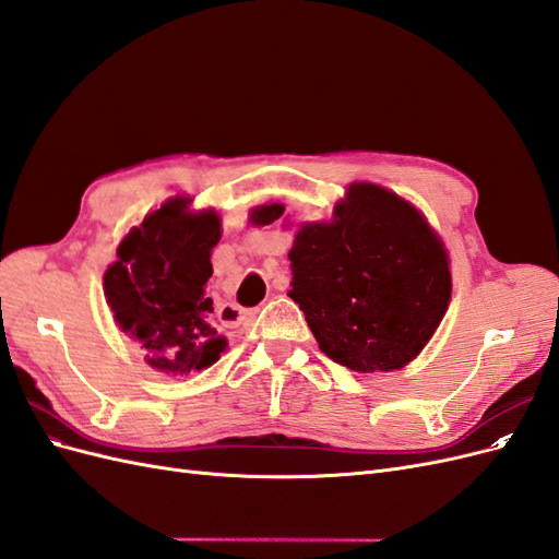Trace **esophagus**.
<instances>
[{"mask_svg":"<svg viewBox=\"0 0 559 559\" xmlns=\"http://www.w3.org/2000/svg\"><path fill=\"white\" fill-rule=\"evenodd\" d=\"M224 312V310H222ZM253 312L251 310H245V308H240V306H235V302H230V306H226V312H224V317L230 321H242V319H247V317H251Z\"/></svg>","mask_w":559,"mask_h":559,"instance_id":"esophagus-1","label":"esophagus"}]
</instances>
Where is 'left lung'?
<instances>
[{"instance_id": "1", "label": "left lung", "mask_w": 559, "mask_h": 559, "mask_svg": "<svg viewBox=\"0 0 559 559\" xmlns=\"http://www.w3.org/2000/svg\"><path fill=\"white\" fill-rule=\"evenodd\" d=\"M282 205L253 210L273 224ZM294 289L319 349L357 373L396 370L427 345L450 302L448 253L411 202L354 183L331 224H308L289 251Z\"/></svg>"}]
</instances>
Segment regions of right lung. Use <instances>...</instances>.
<instances>
[{
    "instance_id": "1",
    "label": "right lung",
    "mask_w": 559,
    "mask_h": 559,
    "mask_svg": "<svg viewBox=\"0 0 559 559\" xmlns=\"http://www.w3.org/2000/svg\"><path fill=\"white\" fill-rule=\"evenodd\" d=\"M175 198L148 214L118 247L105 273V296L114 317L146 359L163 373H191L218 361L228 347L212 324V249L222 238L214 212H186Z\"/></svg>"
}]
</instances>
